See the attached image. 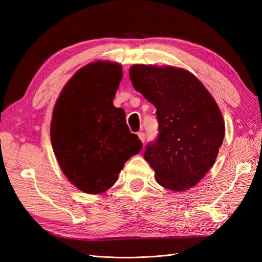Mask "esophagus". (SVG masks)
I'll return each instance as SVG.
<instances>
[{"label": "esophagus", "mask_w": 262, "mask_h": 262, "mask_svg": "<svg viewBox=\"0 0 262 262\" xmlns=\"http://www.w3.org/2000/svg\"><path fill=\"white\" fill-rule=\"evenodd\" d=\"M138 136H139V139H140V140L144 143V141H145V133L141 131V132H139V133H138Z\"/></svg>", "instance_id": "1"}]
</instances>
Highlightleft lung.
Segmentation results:
<instances>
[{"instance_id":"1","label":"left lung","mask_w":262,"mask_h":262,"mask_svg":"<svg viewBox=\"0 0 262 262\" xmlns=\"http://www.w3.org/2000/svg\"><path fill=\"white\" fill-rule=\"evenodd\" d=\"M129 73L136 91L156 108L158 136L144 152L156 181L172 191L195 186L223 143L225 125L215 100L186 70L136 64Z\"/></svg>"}]
</instances>
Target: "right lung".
I'll use <instances>...</instances> for the list:
<instances>
[{"instance_id":"right-lung-1","label":"right lung","mask_w":262,"mask_h":262,"mask_svg":"<svg viewBox=\"0 0 262 262\" xmlns=\"http://www.w3.org/2000/svg\"><path fill=\"white\" fill-rule=\"evenodd\" d=\"M121 78L118 63L93 62L77 71L55 102L53 152L67 178L86 193L113 187L124 163L143 146L130 132L124 110L114 106Z\"/></svg>"}]
</instances>
